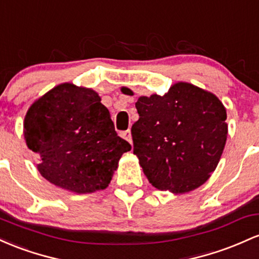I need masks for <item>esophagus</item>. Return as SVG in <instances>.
<instances>
[{
	"label": "esophagus",
	"instance_id": "obj_1",
	"mask_svg": "<svg viewBox=\"0 0 259 259\" xmlns=\"http://www.w3.org/2000/svg\"><path fill=\"white\" fill-rule=\"evenodd\" d=\"M121 136H122V138H124L127 142H130V143L132 144V136H131V131L130 130H127V131H124V132H122Z\"/></svg>",
	"mask_w": 259,
	"mask_h": 259
}]
</instances>
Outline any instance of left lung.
<instances>
[{
	"mask_svg": "<svg viewBox=\"0 0 259 259\" xmlns=\"http://www.w3.org/2000/svg\"><path fill=\"white\" fill-rule=\"evenodd\" d=\"M123 94L133 95L122 87ZM131 128L133 154L154 187L175 194L202 186L215 170L228 138L226 109L213 93L177 82L164 95L139 97Z\"/></svg>",
	"mask_w": 259,
	"mask_h": 259,
	"instance_id": "1",
	"label": "left lung"
}]
</instances>
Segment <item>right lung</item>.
Returning a JSON list of instances; mask_svg holds the SVG:
<instances>
[{
    "instance_id": "add662e5",
    "label": "right lung",
    "mask_w": 259,
    "mask_h": 259,
    "mask_svg": "<svg viewBox=\"0 0 259 259\" xmlns=\"http://www.w3.org/2000/svg\"><path fill=\"white\" fill-rule=\"evenodd\" d=\"M27 147L52 185L83 194L105 190L131 144L118 137L95 91L62 83L36 99L24 117Z\"/></svg>"
}]
</instances>
